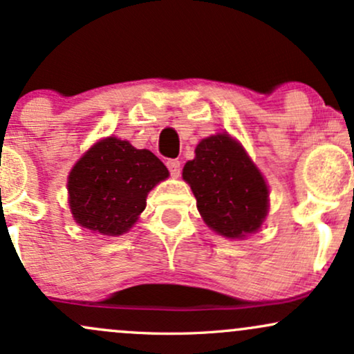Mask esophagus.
Listing matches in <instances>:
<instances>
[{
    "label": "esophagus",
    "instance_id": "obj_1",
    "mask_svg": "<svg viewBox=\"0 0 354 354\" xmlns=\"http://www.w3.org/2000/svg\"><path fill=\"white\" fill-rule=\"evenodd\" d=\"M169 169V174H171L173 178H178L181 174V163L178 160H169L168 163H166Z\"/></svg>",
    "mask_w": 354,
    "mask_h": 354
}]
</instances>
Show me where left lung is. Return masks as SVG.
<instances>
[{
    "instance_id": "left-lung-1",
    "label": "left lung",
    "mask_w": 354,
    "mask_h": 354,
    "mask_svg": "<svg viewBox=\"0 0 354 354\" xmlns=\"http://www.w3.org/2000/svg\"><path fill=\"white\" fill-rule=\"evenodd\" d=\"M196 156L183 168L209 228L226 238H243L261 226L268 213V186L245 149L228 135L196 146Z\"/></svg>"
}]
</instances>
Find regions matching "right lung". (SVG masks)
Instances as JSON below:
<instances>
[{"label":"right lung","mask_w":354,"mask_h":354,"mask_svg":"<svg viewBox=\"0 0 354 354\" xmlns=\"http://www.w3.org/2000/svg\"><path fill=\"white\" fill-rule=\"evenodd\" d=\"M168 174L148 149L106 138L71 169L68 191L73 216L83 228L108 236L123 234L145 209L149 191Z\"/></svg>","instance_id":"obj_1"}]
</instances>
